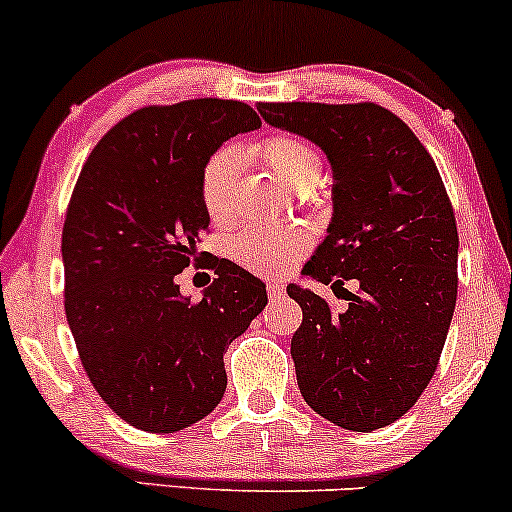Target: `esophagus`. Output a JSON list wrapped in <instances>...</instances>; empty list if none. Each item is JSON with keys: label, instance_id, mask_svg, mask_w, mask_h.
<instances>
[{"label": "esophagus", "instance_id": "esophagus-1", "mask_svg": "<svg viewBox=\"0 0 512 512\" xmlns=\"http://www.w3.org/2000/svg\"><path fill=\"white\" fill-rule=\"evenodd\" d=\"M267 293H269V298L281 296V293H284V286H281L279 281H269V284H267Z\"/></svg>", "mask_w": 512, "mask_h": 512}]
</instances>
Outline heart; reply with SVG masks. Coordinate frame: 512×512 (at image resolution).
<instances>
[{"instance_id":"obj_1","label":"heart","mask_w":512,"mask_h":512,"mask_svg":"<svg viewBox=\"0 0 512 512\" xmlns=\"http://www.w3.org/2000/svg\"><path fill=\"white\" fill-rule=\"evenodd\" d=\"M252 156L262 158L274 178L298 192H308L320 180L322 158L303 139L293 134H274L252 146ZM238 156L231 149L216 151L209 158L199 178V197L214 226H226L233 221V190H236ZM305 236L296 228H245L228 238L226 250L233 262L252 274L276 276L301 255Z\"/></svg>"}]
</instances>
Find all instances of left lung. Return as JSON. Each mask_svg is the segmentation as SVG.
Masks as SVG:
<instances>
[{
    "label": "left lung",
    "instance_id": "8db88e82",
    "mask_svg": "<svg viewBox=\"0 0 512 512\" xmlns=\"http://www.w3.org/2000/svg\"><path fill=\"white\" fill-rule=\"evenodd\" d=\"M264 122L301 134L332 163V221L303 267L342 289L334 313L291 284L303 322L291 339L308 407L370 433L414 407L438 368L457 301V223L433 158L375 103H260ZM357 279L359 291L343 289Z\"/></svg>",
    "mask_w": 512,
    "mask_h": 512
}]
</instances>
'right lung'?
Here are the masks:
<instances>
[{
    "label": "right lung",
    "instance_id": "add662e5",
    "mask_svg": "<svg viewBox=\"0 0 512 512\" xmlns=\"http://www.w3.org/2000/svg\"><path fill=\"white\" fill-rule=\"evenodd\" d=\"M260 125L240 101L149 105L81 168L62 228L64 313L88 380L129 426L175 433L211 414L226 392L228 344L267 305L262 281L233 262L216 264L197 303L175 281L209 228L204 166Z\"/></svg>",
    "mask_w": 512,
    "mask_h": 512
}]
</instances>
